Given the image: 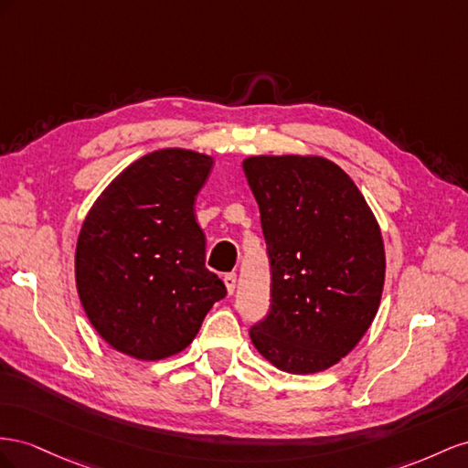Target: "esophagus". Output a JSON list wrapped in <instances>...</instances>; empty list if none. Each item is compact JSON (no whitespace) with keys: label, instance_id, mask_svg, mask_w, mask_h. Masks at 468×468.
<instances>
[{"label":"esophagus","instance_id":"34e87169","mask_svg":"<svg viewBox=\"0 0 468 468\" xmlns=\"http://www.w3.org/2000/svg\"><path fill=\"white\" fill-rule=\"evenodd\" d=\"M223 282H225L227 292L233 293V292H235V286H237V274H235V272H227V274L223 276Z\"/></svg>","mask_w":468,"mask_h":468}]
</instances>
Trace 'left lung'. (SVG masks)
I'll use <instances>...</instances> for the list:
<instances>
[{
  "label": "left lung",
  "mask_w": 468,
  "mask_h": 468,
  "mask_svg": "<svg viewBox=\"0 0 468 468\" xmlns=\"http://www.w3.org/2000/svg\"><path fill=\"white\" fill-rule=\"evenodd\" d=\"M271 261V310L250 327L271 363L310 375L355 349L384 286L380 227L363 194L322 156H250L243 163Z\"/></svg>",
  "instance_id": "8db88e82"
}]
</instances>
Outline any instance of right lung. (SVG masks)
Returning <instances> with one entry per match:
<instances>
[{"label": "right lung", "mask_w": 468, "mask_h": 468, "mask_svg": "<svg viewBox=\"0 0 468 468\" xmlns=\"http://www.w3.org/2000/svg\"><path fill=\"white\" fill-rule=\"evenodd\" d=\"M213 160L163 149L135 160L91 206L76 245V286L113 349L160 360L188 346L225 284L206 269L194 216Z\"/></svg>", "instance_id": "obj_1"}]
</instances>
